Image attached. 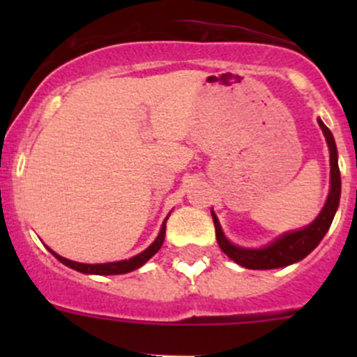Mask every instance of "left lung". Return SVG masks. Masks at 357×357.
Segmentation results:
<instances>
[{
	"label": "left lung",
	"instance_id": "left-lung-1",
	"mask_svg": "<svg viewBox=\"0 0 357 357\" xmlns=\"http://www.w3.org/2000/svg\"><path fill=\"white\" fill-rule=\"evenodd\" d=\"M318 122L319 128L323 129L326 143H328L330 167H332V171H330V185L332 186H330V193L328 199H326L325 207L321 208L318 218H316L309 226L297 229V231L285 233V235H282L280 238H276L275 242L262 248H245L233 245V243L225 236L218 218H215V214L212 212V219H214L215 226V238H218L219 247H221V250L225 252L229 259H233L236 264L243 266V268L247 269L285 268V266L298 262L301 259H304L305 255L311 254V252L319 245L323 236H325L326 231L330 229V225H332L335 218V212H337L338 208V202H340V169H338L337 145H335L332 131L323 124L321 119H318Z\"/></svg>",
	"mask_w": 357,
	"mask_h": 357
}]
</instances>
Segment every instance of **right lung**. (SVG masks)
Returning a JSON list of instances; mask_svg holds the SVG:
<instances>
[{
  "label": "right lung",
  "instance_id": "1",
  "mask_svg": "<svg viewBox=\"0 0 357 357\" xmlns=\"http://www.w3.org/2000/svg\"><path fill=\"white\" fill-rule=\"evenodd\" d=\"M165 221H167V218H165L164 222H162L160 233H158L155 242H153L152 245L146 248V250H143L142 254L135 255V257L128 259V261L107 262V264H82V262L68 261V259L62 257V255H59L56 252H53L52 248H48V250L52 252V254L55 255V257L59 259L62 264H66V266H68V268L75 269V271H79V273H84V275H102V276H105V275H124V273H129V271H135V269H138L139 266L145 264L149 259H152L153 255L157 254L158 248H160L162 243H164Z\"/></svg>",
  "mask_w": 357,
  "mask_h": 357
}]
</instances>
